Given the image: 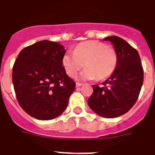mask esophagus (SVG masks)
I'll return each mask as SVG.
<instances>
[{
	"label": "esophagus",
	"mask_w": 155,
	"mask_h": 155,
	"mask_svg": "<svg viewBox=\"0 0 155 155\" xmlns=\"http://www.w3.org/2000/svg\"><path fill=\"white\" fill-rule=\"evenodd\" d=\"M82 84H83L80 83V82H77V83H76V87H81V86H82Z\"/></svg>",
	"instance_id": "obj_1"
}]
</instances>
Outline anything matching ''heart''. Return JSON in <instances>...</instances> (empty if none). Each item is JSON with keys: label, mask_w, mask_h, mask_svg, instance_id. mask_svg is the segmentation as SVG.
<instances>
[{"label": "heart", "mask_w": 155, "mask_h": 155, "mask_svg": "<svg viewBox=\"0 0 155 155\" xmlns=\"http://www.w3.org/2000/svg\"><path fill=\"white\" fill-rule=\"evenodd\" d=\"M117 61L115 49L97 41L80 44L74 53L66 54L62 59L65 71L71 78H75L84 65L86 69L81 77L86 80L107 78L115 71Z\"/></svg>", "instance_id": "obj_1"}]
</instances>
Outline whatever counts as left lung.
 Segmentation results:
<instances>
[{
    "instance_id": "8db88e82",
    "label": "left lung",
    "mask_w": 155,
    "mask_h": 155,
    "mask_svg": "<svg viewBox=\"0 0 155 155\" xmlns=\"http://www.w3.org/2000/svg\"><path fill=\"white\" fill-rule=\"evenodd\" d=\"M113 43L118 61L115 71L102 86L93 85L88 105L101 117L113 118L127 113L137 101L143 81L144 70L135 48L117 36L104 38Z\"/></svg>"
}]
</instances>
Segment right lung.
Returning a JSON list of instances; mask_svg holds the SVG:
<instances>
[{
	"instance_id": "add662e5",
	"label": "right lung",
	"mask_w": 155,
	"mask_h": 155,
	"mask_svg": "<svg viewBox=\"0 0 155 155\" xmlns=\"http://www.w3.org/2000/svg\"><path fill=\"white\" fill-rule=\"evenodd\" d=\"M65 52L58 42L41 41L18 54L13 66V84L20 106L31 117L51 120L66 109L76 84L63 66Z\"/></svg>"
}]
</instances>
